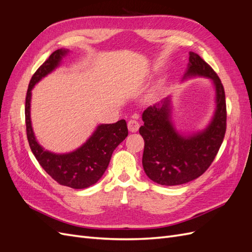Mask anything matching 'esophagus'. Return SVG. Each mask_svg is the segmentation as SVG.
Segmentation results:
<instances>
[{
	"label": "esophagus",
	"instance_id": "esophagus-1",
	"mask_svg": "<svg viewBox=\"0 0 252 252\" xmlns=\"http://www.w3.org/2000/svg\"><path fill=\"white\" fill-rule=\"evenodd\" d=\"M127 125H128L129 131H131V132H136V131L139 130L140 124H139V122L136 121V120H129Z\"/></svg>",
	"mask_w": 252,
	"mask_h": 252
}]
</instances>
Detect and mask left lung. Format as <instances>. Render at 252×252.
Instances as JSON below:
<instances>
[{"mask_svg":"<svg viewBox=\"0 0 252 252\" xmlns=\"http://www.w3.org/2000/svg\"><path fill=\"white\" fill-rule=\"evenodd\" d=\"M203 77L216 90V108L203 130L182 133L172 123L171 98L167 96L144 110L140 127L145 146L143 168L159 185L175 186L193 181L208 169L223 143L226 132L225 91L215 70L196 53L189 52V63L182 81Z\"/></svg>","mask_w":252,"mask_h":252,"instance_id":"8db88e82","label":"left lung"}]
</instances>
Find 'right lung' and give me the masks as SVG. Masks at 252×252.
<instances>
[{
	"label": "right lung",
	"mask_w": 252,
	"mask_h": 252,
	"mask_svg": "<svg viewBox=\"0 0 252 252\" xmlns=\"http://www.w3.org/2000/svg\"><path fill=\"white\" fill-rule=\"evenodd\" d=\"M68 52L69 50L63 48L52 52L30 80L25 103L26 131L30 149L43 169L61 185L84 189L93 186L102 178L109 165L112 152L128 135V129L125 120H120L114 124L97 125L82 146L68 154H55L44 149L36 141L30 119L32 90L35 84L60 66Z\"/></svg>",
	"instance_id": "add662e5"
}]
</instances>
